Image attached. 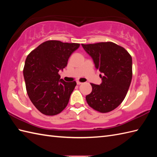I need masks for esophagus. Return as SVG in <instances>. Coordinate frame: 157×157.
Wrapping results in <instances>:
<instances>
[{
  "label": "esophagus",
  "mask_w": 157,
  "mask_h": 157,
  "mask_svg": "<svg viewBox=\"0 0 157 157\" xmlns=\"http://www.w3.org/2000/svg\"><path fill=\"white\" fill-rule=\"evenodd\" d=\"M82 84V83L80 82H79V81L77 82V84H78V85H80V84Z\"/></svg>",
  "instance_id": "esophagus-1"
}]
</instances>
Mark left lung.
Here are the masks:
<instances>
[{"instance_id":"left-lung-1","label":"left lung","mask_w":157,"mask_h":157,"mask_svg":"<svg viewBox=\"0 0 157 157\" xmlns=\"http://www.w3.org/2000/svg\"><path fill=\"white\" fill-rule=\"evenodd\" d=\"M101 72L102 83L90 84L92 90L86 96L88 105L102 113L116 109L124 100L132 78V59L126 50L111 42L82 44Z\"/></svg>"}]
</instances>
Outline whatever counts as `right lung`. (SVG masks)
<instances>
[{
	"label": "right lung",
	"instance_id": "1",
	"mask_svg": "<svg viewBox=\"0 0 157 157\" xmlns=\"http://www.w3.org/2000/svg\"><path fill=\"white\" fill-rule=\"evenodd\" d=\"M78 43L48 40L40 44L26 58L23 76L26 90L36 108L46 115H56L67 105L76 82H66L59 74L67 65Z\"/></svg>",
	"mask_w": 157,
	"mask_h": 157
}]
</instances>
